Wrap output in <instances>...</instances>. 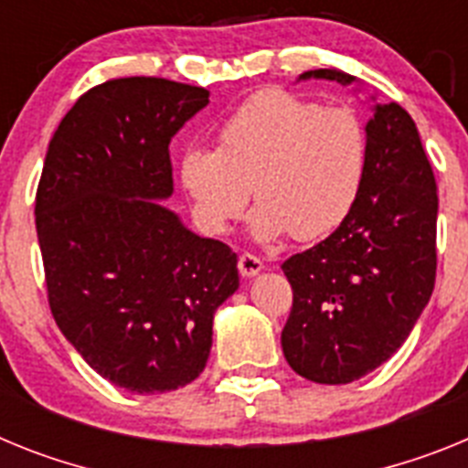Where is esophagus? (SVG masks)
I'll return each instance as SVG.
<instances>
[{"instance_id": "34e87169", "label": "esophagus", "mask_w": 468, "mask_h": 468, "mask_svg": "<svg viewBox=\"0 0 468 468\" xmlns=\"http://www.w3.org/2000/svg\"><path fill=\"white\" fill-rule=\"evenodd\" d=\"M238 268L242 278H254V275H259L263 271V261L259 257H254V254H242L238 261Z\"/></svg>"}]
</instances>
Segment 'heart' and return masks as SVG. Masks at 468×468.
<instances>
[{
	"instance_id": "1",
	"label": "heart",
	"mask_w": 468,
	"mask_h": 468,
	"mask_svg": "<svg viewBox=\"0 0 468 468\" xmlns=\"http://www.w3.org/2000/svg\"><path fill=\"white\" fill-rule=\"evenodd\" d=\"M217 141V150H186L178 165L202 233H226L254 193L251 238L263 245L287 235L311 242L335 233L360 200L367 133L348 108L259 93L223 122Z\"/></svg>"
}]
</instances>
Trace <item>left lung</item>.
Here are the masks:
<instances>
[{"instance_id": "obj_1", "label": "left lung", "mask_w": 468, "mask_h": 468, "mask_svg": "<svg viewBox=\"0 0 468 468\" xmlns=\"http://www.w3.org/2000/svg\"><path fill=\"white\" fill-rule=\"evenodd\" d=\"M306 80L363 84L332 68L299 75ZM369 99V165L356 209L330 238L282 263L294 292L282 353L315 384H348L386 363L436 282L433 169L412 117L398 103Z\"/></svg>"}]
</instances>
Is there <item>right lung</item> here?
Masks as SVG:
<instances>
[{"instance_id":"obj_1","label":"right lung","mask_w":468,"mask_h":468,"mask_svg":"<svg viewBox=\"0 0 468 468\" xmlns=\"http://www.w3.org/2000/svg\"><path fill=\"white\" fill-rule=\"evenodd\" d=\"M209 91L160 77L89 89L60 120L35 202L48 306L103 379L176 391L205 369L214 313L239 287L238 254L165 207L169 144Z\"/></svg>"}]
</instances>
